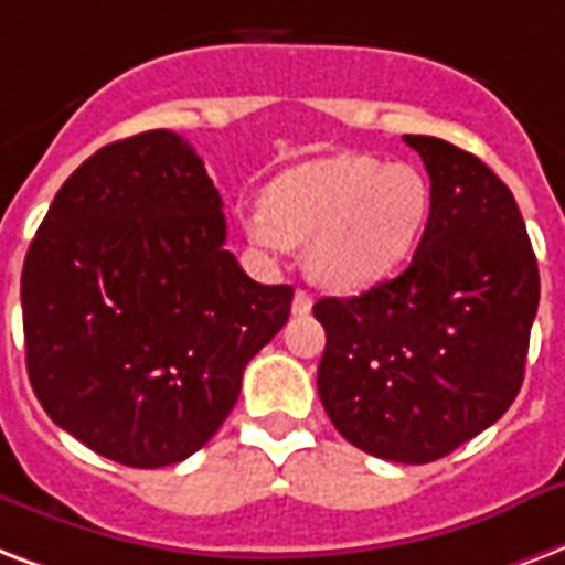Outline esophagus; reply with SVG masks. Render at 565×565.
<instances>
[{"label":"esophagus","mask_w":565,"mask_h":565,"mask_svg":"<svg viewBox=\"0 0 565 565\" xmlns=\"http://www.w3.org/2000/svg\"><path fill=\"white\" fill-rule=\"evenodd\" d=\"M291 312H295V315L312 312V297L306 295V291H295V300H291Z\"/></svg>","instance_id":"34e87169"}]
</instances>
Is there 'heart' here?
I'll return each instance as SVG.
<instances>
[{
  "label": "heart",
  "instance_id": "heart-1",
  "mask_svg": "<svg viewBox=\"0 0 565 565\" xmlns=\"http://www.w3.org/2000/svg\"><path fill=\"white\" fill-rule=\"evenodd\" d=\"M430 212V185L406 161L339 152L306 161L274 182L250 238L265 250L306 244L315 282L356 291L413 250Z\"/></svg>",
  "mask_w": 565,
  "mask_h": 565
}]
</instances>
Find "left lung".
Masks as SVG:
<instances>
[{"label": "left lung", "instance_id": "left-lung-1", "mask_svg": "<svg viewBox=\"0 0 565 565\" xmlns=\"http://www.w3.org/2000/svg\"><path fill=\"white\" fill-rule=\"evenodd\" d=\"M430 177L413 262L356 297H321L318 395L344 439L422 466L487 430L519 395L540 268L510 188L471 152L404 135Z\"/></svg>", "mask_w": 565, "mask_h": 565}]
</instances>
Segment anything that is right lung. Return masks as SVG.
<instances>
[{"mask_svg": "<svg viewBox=\"0 0 565 565\" xmlns=\"http://www.w3.org/2000/svg\"><path fill=\"white\" fill-rule=\"evenodd\" d=\"M217 188L168 129L82 161L25 253V369L61 430L132 469L173 466L233 413L291 286L235 262Z\"/></svg>", "mask_w": 565, "mask_h": 565, "instance_id": "1", "label": "right lung"}]
</instances>
